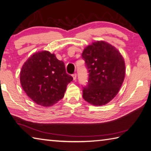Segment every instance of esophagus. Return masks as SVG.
Returning a JSON list of instances; mask_svg holds the SVG:
<instances>
[{
	"label": "esophagus",
	"instance_id": "1",
	"mask_svg": "<svg viewBox=\"0 0 151 151\" xmlns=\"http://www.w3.org/2000/svg\"><path fill=\"white\" fill-rule=\"evenodd\" d=\"M72 77H73V80H76V78H77V74L76 73H73V74H72Z\"/></svg>",
	"mask_w": 151,
	"mask_h": 151
}]
</instances>
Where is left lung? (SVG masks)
<instances>
[{"mask_svg": "<svg viewBox=\"0 0 151 151\" xmlns=\"http://www.w3.org/2000/svg\"><path fill=\"white\" fill-rule=\"evenodd\" d=\"M82 58L89 73L88 84L83 87V98L92 105H105L115 97L124 81V58L114 46L104 41L88 45Z\"/></svg>", "mask_w": 151, "mask_h": 151, "instance_id": "8db88e82", "label": "left lung"}]
</instances>
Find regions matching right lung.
<instances>
[{"label":"right lung","mask_w":151,"mask_h":151,"mask_svg":"<svg viewBox=\"0 0 151 151\" xmlns=\"http://www.w3.org/2000/svg\"><path fill=\"white\" fill-rule=\"evenodd\" d=\"M72 77L66 72L63 61L54 53L42 51L29 57L20 72V83L24 91L38 105L49 107L64 97Z\"/></svg>","instance_id":"add662e5"}]
</instances>
